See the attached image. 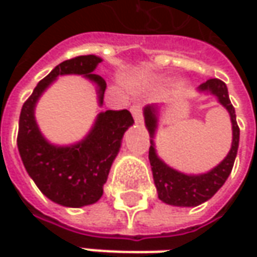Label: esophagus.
Returning <instances> with one entry per match:
<instances>
[{
  "label": "esophagus",
  "mask_w": 257,
  "mask_h": 257,
  "mask_svg": "<svg viewBox=\"0 0 257 257\" xmlns=\"http://www.w3.org/2000/svg\"><path fill=\"white\" fill-rule=\"evenodd\" d=\"M130 111H132L134 120L137 123H142L143 121V108H142V104H133L132 108H130Z\"/></svg>",
  "instance_id": "esophagus-1"
}]
</instances>
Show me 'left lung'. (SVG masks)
<instances>
[{
	"mask_svg": "<svg viewBox=\"0 0 257 257\" xmlns=\"http://www.w3.org/2000/svg\"><path fill=\"white\" fill-rule=\"evenodd\" d=\"M199 91H207L217 97L219 103L230 114L233 130L232 149L224 157L222 163L217 164L210 172L204 174H184V173L177 172L172 167H169L163 160L159 159L156 154L153 140H150V150H149V160L153 172V179L156 189L159 193V199L162 202L172 204V206H182V207H193L199 206L210 197L214 196L222 187L224 182L227 180L229 174L232 172L234 159L239 149V136L240 130L236 123V114H234V107L230 103L227 87L219 78H210L206 83L199 85ZM157 113H159V105L152 104L144 107V121L146 127L150 133V137L153 139L154 132L157 128Z\"/></svg>",
	"mask_w": 257,
	"mask_h": 257,
	"instance_id": "obj_1",
	"label": "left lung"
}]
</instances>
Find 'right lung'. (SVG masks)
<instances>
[{"label": "right lung", "mask_w": 257, "mask_h": 257, "mask_svg": "<svg viewBox=\"0 0 257 257\" xmlns=\"http://www.w3.org/2000/svg\"><path fill=\"white\" fill-rule=\"evenodd\" d=\"M101 61L97 55H78L63 61L37 84L20 114L17 144L25 170L43 194L67 207L93 204L103 196L104 183L120 150L123 134L134 120L128 110H107L97 115L84 140L60 147L43 137L34 117L35 103L58 75L78 74L98 85L101 105L107 84L103 77L93 73Z\"/></svg>", "instance_id": "obj_1"}]
</instances>
